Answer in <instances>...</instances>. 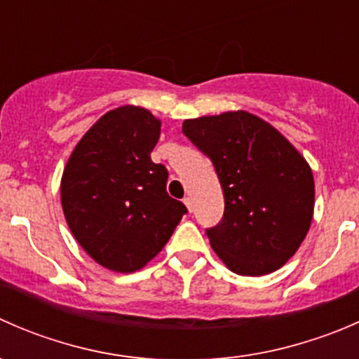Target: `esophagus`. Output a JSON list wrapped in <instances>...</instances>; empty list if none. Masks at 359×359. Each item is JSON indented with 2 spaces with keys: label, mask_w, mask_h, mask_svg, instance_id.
<instances>
[{
  "label": "esophagus",
  "mask_w": 359,
  "mask_h": 359,
  "mask_svg": "<svg viewBox=\"0 0 359 359\" xmlns=\"http://www.w3.org/2000/svg\"><path fill=\"white\" fill-rule=\"evenodd\" d=\"M182 201H184V205L187 206V210H189V212H193V200H191V198L187 196V198H184Z\"/></svg>",
  "instance_id": "esophagus-1"
}]
</instances>
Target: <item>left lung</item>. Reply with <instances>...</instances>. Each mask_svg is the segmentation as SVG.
Returning a JSON list of instances; mask_svg holds the SVG:
<instances>
[{
	"instance_id": "8db88e82",
	"label": "left lung",
	"mask_w": 359,
	"mask_h": 359,
	"mask_svg": "<svg viewBox=\"0 0 359 359\" xmlns=\"http://www.w3.org/2000/svg\"><path fill=\"white\" fill-rule=\"evenodd\" d=\"M182 132L210 158L224 215L205 231L231 271L262 276L280 269L309 231L314 179L299 151L247 111L186 119Z\"/></svg>"
}]
</instances>
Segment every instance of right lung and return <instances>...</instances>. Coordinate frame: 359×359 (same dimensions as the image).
<instances>
[{
    "label": "right lung",
    "mask_w": 359,
    "mask_h": 359,
    "mask_svg": "<svg viewBox=\"0 0 359 359\" xmlns=\"http://www.w3.org/2000/svg\"><path fill=\"white\" fill-rule=\"evenodd\" d=\"M159 126L142 107L109 111L79 140L64 170L69 229L95 262L116 273L146 266L187 213L166 193L168 170L151 159Z\"/></svg>",
    "instance_id": "1"
}]
</instances>
